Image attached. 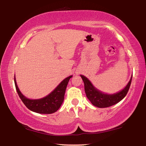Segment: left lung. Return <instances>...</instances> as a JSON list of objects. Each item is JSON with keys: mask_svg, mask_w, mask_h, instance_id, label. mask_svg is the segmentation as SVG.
<instances>
[{"mask_svg": "<svg viewBox=\"0 0 146 146\" xmlns=\"http://www.w3.org/2000/svg\"><path fill=\"white\" fill-rule=\"evenodd\" d=\"M80 76L84 83L85 93L88 98L93 106L100 108L110 107L122 100L127 95L132 80L131 76L127 85L120 92L112 95H108L97 90L86 76L84 75H80Z\"/></svg>", "mask_w": 146, "mask_h": 146, "instance_id": "left-lung-1", "label": "left lung"}]
</instances>
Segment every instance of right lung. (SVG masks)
Here are the masks:
<instances>
[{
    "label": "right lung",
    "mask_w": 146,
    "mask_h": 146,
    "mask_svg": "<svg viewBox=\"0 0 146 146\" xmlns=\"http://www.w3.org/2000/svg\"><path fill=\"white\" fill-rule=\"evenodd\" d=\"M71 77L72 76H70L63 80L60 84L48 96L40 99L36 100L29 99L24 97L17 86L15 77H14V81L19 97L29 110L41 114H51L56 112L62 104L66 87Z\"/></svg>",
    "instance_id": "right-lung-1"
}]
</instances>
